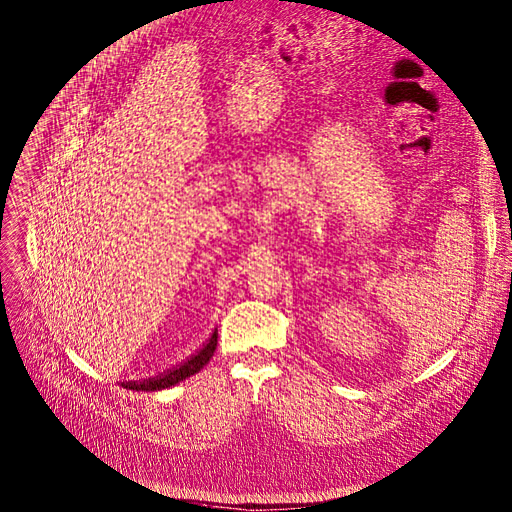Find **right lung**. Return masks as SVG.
I'll return each instance as SVG.
<instances>
[{"instance_id": "add662e5", "label": "right lung", "mask_w": 512, "mask_h": 512, "mask_svg": "<svg viewBox=\"0 0 512 512\" xmlns=\"http://www.w3.org/2000/svg\"><path fill=\"white\" fill-rule=\"evenodd\" d=\"M218 346V329H214L212 337L208 339L206 344H203V348H199V352H195L191 358H187L185 362H181L179 366L170 368L162 374H158V377H152V379H144V381H125L121 383L125 389H131V391H160V389H168L173 387L177 383H181L183 379L191 377V374L199 372L203 366H206L210 362V358L214 356V350Z\"/></svg>"}]
</instances>
